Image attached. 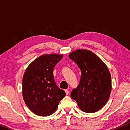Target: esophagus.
I'll use <instances>...</instances> for the list:
<instances>
[{
    "label": "esophagus",
    "instance_id": "1",
    "mask_svg": "<svg viewBox=\"0 0 130 130\" xmlns=\"http://www.w3.org/2000/svg\"><path fill=\"white\" fill-rule=\"evenodd\" d=\"M64 91H65V93H66V95H68L69 93V90H67V89H66V90H64Z\"/></svg>",
    "mask_w": 130,
    "mask_h": 130
}]
</instances>
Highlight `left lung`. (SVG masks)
Listing matches in <instances>:
<instances>
[{"instance_id": "obj_1", "label": "left lung", "mask_w": 130, "mask_h": 130, "mask_svg": "<svg viewBox=\"0 0 130 130\" xmlns=\"http://www.w3.org/2000/svg\"><path fill=\"white\" fill-rule=\"evenodd\" d=\"M69 57L77 64L82 73L79 85L72 90L71 97L83 112L99 111L107 103L112 89L111 76L107 66L88 50H77Z\"/></svg>"}]
</instances>
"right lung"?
<instances>
[{
    "instance_id": "right-lung-1",
    "label": "right lung",
    "mask_w": 130,
    "mask_h": 130,
    "mask_svg": "<svg viewBox=\"0 0 130 130\" xmlns=\"http://www.w3.org/2000/svg\"><path fill=\"white\" fill-rule=\"evenodd\" d=\"M63 56L42 55L26 68L22 79V95L28 108L39 116H48L57 109L60 101L66 96L57 86L53 69Z\"/></svg>"
}]
</instances>
